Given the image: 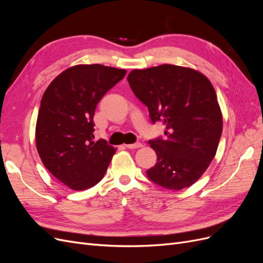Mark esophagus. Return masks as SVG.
Returning a JSON list of instances; mask_svg holds the SVG:
<instances>
[{
  "instance_id": "esophagus-1",
  "label": "esophagus",
  "mask_w": 263,
  "mask_h": 263,
  "mask_svg": "<svg viewBox=\"0 0 263 263\" xmlns=\"http://www.w3.org/2000/svg\"><path fill=\"white\" fill-rule=\"evenodd\" d=\"M126 148L128 149H137V148H140L142 147V144H140V142H136V144H128V145H125Z\"/></svg>"
}]
</instances>
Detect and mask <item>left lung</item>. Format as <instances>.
<instances>
[{"mask_svg":"<svg viewBox=\"0 0 263 263\" xmlns=\"http://www.w3.org/2000/svg\"><path fill=\"white\" fill-rule=\"evenodd\" d=\"M127 80L148 107L151 122L165 126V139L149 140L158 162L148 178L174 191L192 185L216 155L222 132L213 84L200 71L174 65L135 69Z\"/></svg>","mask_w":263,"mask_h":263,"instance_id":"obj_1","label":"left lung"}]
</instances>
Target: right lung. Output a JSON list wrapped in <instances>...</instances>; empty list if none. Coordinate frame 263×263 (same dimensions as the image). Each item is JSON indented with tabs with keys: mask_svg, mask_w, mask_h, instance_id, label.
Here are the masks:
<instances>
[{
	"mask_svg": "<svg viewBox=\"0 0 263 263\" xmlns=\"http://www.w3.org/2000/svg\"><path fill=\"white\" fill-rule=\"evenodd\" d=\"M127 71L102 65H77L55 77L41 102L36 147L44 165L74 191L90 189L103 179L116 149L94 141L95 108Z\"/></svg>",
	"mask_w": 263,
	"mask_h": 263,
	"instance_id": "obj_1",
	"label": "right lung"
}]
</instances>
